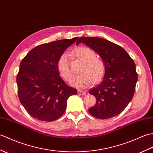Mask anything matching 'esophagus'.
Instances as JSON below:
<instances>
[{
    "mask_svg": "<svg viewBox=\"0 0 153 153\" xmlns=\"http://www.w3.org/2000/svg\"><path fill=\"white\" fill-rule=\"evenodd\" d=\"M86 91H82V90H79L77 91V93L79 94L80 95H86Z\"/></svg>",
    "mask_w": 153,
    "mask_h": 153,
    "instance_id": "obj_1",
    "label": "esophagus"
}]
</instances>
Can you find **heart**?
<instances>
[{"label": "heart", "instance_id": "1", "mask_svg": "<svg viewBox=\"0 0 153 153\" xmlns=\"http://www.w3.org/2000/svg\"><path fill=\"white\" fill-rule=\"evenodd\" d=\"M75 55L83 61L81 72L75 77L73 85L77 88L84 89L94 82L98 83L102 79L106 72V65L102 59L96 57L95 53L91 48L81 46L74 51ZM57 69L62 78L70 83L73 79V73L70 67L66 53L62 54L57 61Z\"/></svg>", "mask_w": 153, "mask_h": 153}]
</instances>
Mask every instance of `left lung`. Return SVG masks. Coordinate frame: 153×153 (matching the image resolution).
<instances>
[{
    "mask_svg": "<svg viewBox=\"0 0 153 153\" xmlns=\"http://www.w3.org/2000/svg\"><path fill=\"white\" fill-rule=\"evenodd\" d=\"M79 43L95 51L106 65L102 81L89 91L97 100L89 112L99 119L117 116L126 108L134 95L138 76L134 60L122 47L105 39L81 37L76 45Z\"/></svg>",
    "mask_w": 153,
    "mask_h": 153,
    "instance_id": "8db88e82",
    "label": "left lung"
}]
</instances>
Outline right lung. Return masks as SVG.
Instances as JSON below:
<instances>
[{
	"mask_svg": "<svg viewBox=\"0 0 153 153\" xmlns=\"http://www.w3.org/2000/svg\"><path fill=\"white\" fill-rule=\"evenodd\" d=\"M78 37L42 44L27 54L16 77L18 97L33 118L45 122L63 115L67 100L76 95V89L66 85L57 69L58 58Z\"/></svg>",
	"mask_w": 153,
	"mask_h": 153,
	"instance_id": "add662e5",
	"label": "right lung"
}]
</instances>
